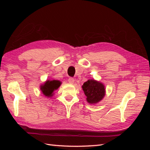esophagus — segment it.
Here are the masks:
<instances>
[{"instance_id": "obj_1", "label": "esophagus", "mask_w": 150, "mask_h": 150, "mask_svg": "<svg viewBox=\"0 0 150 150\" xmlns=\"http://www.w3.org/2000/svg\"><path fill=\"white\" fill-rule=\"evenodd\" d=\"M68 82H69V84H73V83H74V82H75V79L72 78V77H70V78L68 79Z\"/></svg>"}]
</instances>
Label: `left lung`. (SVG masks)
I'll list each match as a JSON object with an SVG mask.
<instances>
[{
    "label": "left lung",
    "mask_w": 150,
    "mask_h": 150,
    "mask_svg": "<svg viewBox=\"0 0 150 150\" xmlns=\"http://www.w3.org/2000/svg\"><path fill=\"white\" fill-rule=\"evenodd\" d=\"M82 88L89 104H97L103 100L106 95V88L104 84L95 79H89L84 82Z\"/></svg>",
    "instance_id": "1"
}]
</instances>
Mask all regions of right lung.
<instances>
[{"instance_id": "right-lung-1", "label": "right lung", "mask_w": 150, "mask_h": 150, "mask_svg": "<svg viewBox=\"0 0 150 150\" xmlns=\"http://www.w3.org/2000/svg\"><path fill=\"white\" fill-rule=\"evenodd\" d=\"M61 84L62 82L58 80H47L40 86V90L44 96L50 98L53 96L54 91L60 87Z\"/></svg>"}]
</instances>
